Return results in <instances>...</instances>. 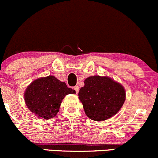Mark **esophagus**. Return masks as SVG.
<instances>
[{"mask_svg": "<svg viewBox=\"0 0 158 158\" xmlns=\"http://www.w3.org/2000/svg\"><path fill=\"white\" fill-rule=\"evenodd\" d=\"M74 90H75V92H76V93H77L79 92V86H75L74 87Z\"/></svg>", "mask_w": 158, "mask_h": 158, "instance_id": "obj_1", "label": "esophagus"}]
</instances>
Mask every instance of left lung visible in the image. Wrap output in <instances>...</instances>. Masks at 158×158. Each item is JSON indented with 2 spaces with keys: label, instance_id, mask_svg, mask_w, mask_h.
<instances>
[{
  "label": "left lung",
  "instance_id": "obj_1",
  "mask_svg": "<svg viewBox=\"0 0 158 158\" xmlns=\"http://www.w3.org/2000/svg\"><path fill=\"white\" fill-rule=\"evenodd\" d=\"M78 96L89 119L104 121L120 111L126 99V91L111 77L95 75L84 80Z\"/></svg>",
  "mask_w": 158,
  "mask_h": 158
}]
</instances>
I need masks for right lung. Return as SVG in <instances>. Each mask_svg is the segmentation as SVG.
<instances>
[{"instance_id":"obj_1","label":"right lung","mask_w":158,"mask_h":158,"mask_svg":"<svg viewBox=\"0 0 158 158\" xmlns=\"http://www.w3.org/2000/svg\"><path fill=\"white\" fill-rule=\"evenodd\" d=\"M76 93L56 77L49 75L32 81L24 93L26 106L42 119H50L59 112L62 99L68 94Z\"/></svg>"}]
</instances>
